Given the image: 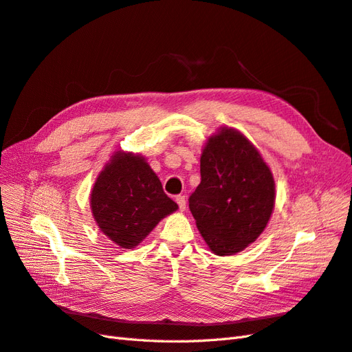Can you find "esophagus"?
<instances>
[{"label": "esophagus", "mask_w": 352, "mask_h": 352, "mask_svg": "<svg viewBox=\"0 0 352 352\" xmlns=\"http://www.w3.org/2000/svg\"><path fill=\"white\" fill-rule=\"evenodd\" d=\"M175 200H177V204H178V208H179V210H186V205H187V202H186V196H177L175 197Z\"/></svg>", "instance_id": "1"}]
</instances>
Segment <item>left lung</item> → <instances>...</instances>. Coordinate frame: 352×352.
<instances>
[{
	"mask_svg": "<svg viewBox=\"0 0 352 352\" xmlns=\"http://www.w3.org/2000/svg\"><path fill=\"white\" fill-rule=\"evenodd\" d=\"M274 200L273 174L242 133L223 126L208 138L200 156V184L188 208L214 254L234 255L255 242Z\"/></svg>",
	"mask_w": 352,
	"mask_h": 352,
	"instance_id": "obj_1",
	"label": "left lung"
}]
</instances>
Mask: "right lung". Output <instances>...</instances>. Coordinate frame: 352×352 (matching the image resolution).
Wrapping results in <instances>:
<instances>
[{"mask_svg":"<svg viewBox=\"0 0 352 352\" xmlns=\"http://www.w3.org/2000/svg\"><path fill=\"white\" fill-rule=\"evenodd\" d=\"M89 206L102 233L124 249L135 248L160 219L178 209L146 159L122 150L98 174Z\"/></svg>","mask_w":352,"mask_h":352,"instance_id":"right-lung-1","label":"right lung"}]
</instances>
